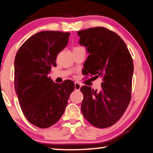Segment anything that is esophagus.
Returning a JSON list of instances; mask_svg holds the SVG:
<instances>
[{"instance_id": "esophagus-1", "label": "esophagus", "mask_w": 153, "mask_h": 153, "mask_svg": "<svg viewBox=\"0 0 153 153\" xmlns=\"http://www.w3.org/2000/svg\"><path fill=\"white\" fill-rule=\"evenodd\" d=\"M81 87L80 84H79L78 82H75V90H80Z\"/></svg>"}]
</instances>
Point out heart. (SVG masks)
Here are the masks:
<instances>
[{
    "mask_svg": "<svg viewBox=\"0 0 153 153\" xmlns=\"http://www.w3.org/2000/svg\"><path fill=\"white\" fill-rule=\"evenodd\" d=\"M78 48H75L74 49H78Z\"/></svg>",
    "mask_w": 153,
    "mask_h": 153,
    "instance_id": "heart-1",
    "label": "heart"
}]
</instances>
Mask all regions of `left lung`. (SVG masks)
I'll use <instances>...</instances> for the list:
<instances>
[{
  "mask_svg": "<svg viewBox=\"0 0 153 153\" xmlns=\"http://www.w3.org/2000/svg\"><path fill=\"white\" fill-rule=\"evenodd\" d=\"M79 44L89 54L85 74L102 78L101 89L83 86L81 111L89 123L99 128L113 125L131 100L134 64L125 42L117 33L103 27L78 31Z\"/></svg>",
  "mask_w": 153,
  "mask_h": 153,
  "instance_id": "left-lung-1",
  "label": "left lung"
}]
</instances>
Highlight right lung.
<instances>
[{"mask_svg":"<svg viewBox=\"0 0 153 153\" xmlns=\"http://www.w3.org/2000/svg\"><path fill=\"white\" fill-rule=\"evenodd\" d=\"M70 33L45 30L24 42L15 59V89L30 123L48 128L57 123L66 108L74 82H53L50 74L58 53L66 48Z\"/></svg>","mask_w":153,"mask_h":153,"instance_id":"add662e5","label":"right lung"}]
</instances>
